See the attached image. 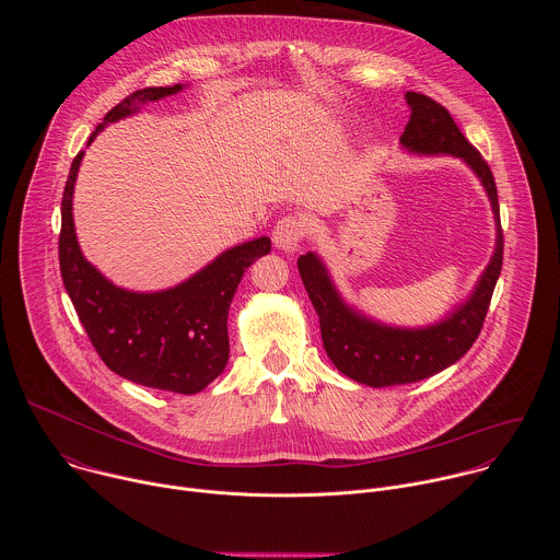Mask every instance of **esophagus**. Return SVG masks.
I'll return each instance as SVG.
<instances>
[{"instance_id": "esophagus-1", "label": "esophagus", "mask_w": 560, "mask_h": 560, "mask_svg": "<svg viewBox=\"0 0 560 560\" xmlns=\"http://www.w3.org/2000/svg\"><path fill=\"white\" fill-rule=\"evenodd\" d=\"M305 232H307V221L301 214H285L277 221L272 230V242L279 250L294 253L303 242Z\"/></svg>"}]
</instances>
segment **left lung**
Segmentation results:
<instances>
[{"label":"left lung","instance_id":"obj_1","mask_svg":"<svg viewBox=\"0 0 560 560\" xmlns=\"http://www.w3.org/2000/svg\"><path fill=\"white\" fill-rule=\"evenodd\" d=\"M412 115L401 135L404 148L421 154H452L481 179L497 221V250L471 296L436 326L389 328L359 314L337 292L332 279L314 253L301 255L296 266L307 296L322 324V339L339 372L370 387L404 385L428 378L456 363L483 328L494 285L503 266V228L494 175L458 130L456 121L439 102L421 93L406 95Z\"/></svg>","mask_w":560,"mask_h":560}]
</instances>
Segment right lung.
I'll return each instance as SVG.
<instances>
[{
  "instance_id": "obj_1",
  "label": "right lung",
  "mask_w": 560,
  "mask_h": 560,
  "mask_svg": "<svg viewBox=\"0 0 560 560\" xmlns=\"http://www.w3.org/2000/svg\"><path fill=\"white\" fill-rule=\"evenodd\" d=\"M184 86L143 89L128 95L95 128L139 110V104L179 93ZM84 150L77 152L61 197L59 270L66 292L102 361L119 376L177 394L201 392L225 368L228 310L244 272L270 253V238L234 246L184 283L162 292H130L113 285L77 244L72 190Z\"/></svg>"
}]
</instances>
